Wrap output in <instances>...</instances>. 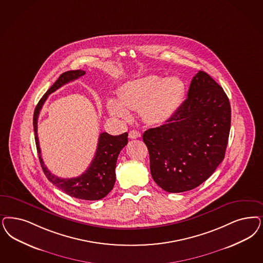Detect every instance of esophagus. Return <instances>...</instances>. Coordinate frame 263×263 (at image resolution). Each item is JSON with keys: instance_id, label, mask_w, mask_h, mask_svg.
<instances>
[{"instance_id": "esophagus-1", "label": "esophagus", "mask_w": 263, "mask_h": 263, "mask_svg": "<svg viewBox=\"0 0 263 263\" xmlns=\"http://www.w3.org/2000/svg\"><path fill=\"white\" fill-rule=\"evenodd\" d=\"M140 137H141V133L138 132L136 130H131V131L129 132V138H130V139H138V138H140Z\"/></svg>"}]
</instances>
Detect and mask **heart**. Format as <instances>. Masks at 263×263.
Wrapping results in <instances>:
<instances>
[{"label": "heart", "mask_w": 263, "mask_h": 263, "mask_svg": "<svg viewBox=\"0 0 263 263\" xmlns=\"http://www.w3.org/2000/svg\"><path fill=\"white\" fill-rule=\"evenodd\" d=\"M185 86L181 79L171 77L164 79L147 76L127 82L118 92V99L109 100V111L116 118H130V110L141 109L146 122L160 124L172 118L179 109L184 95Z\"/></svg>", "instance_id": "1"}]
</instances>
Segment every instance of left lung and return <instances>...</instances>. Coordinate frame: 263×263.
I'll list each match as a JSON object with an SVG mask.
<instances>
[{
  "instance_id": "obj_1",
  "label": "left lung",
  "mask_w": 263,
  "mask_h": 263,
  "mask_svg": "<svg viewBox=\"0 0 263 263\" xmlns=\"http://www.w3.org/2000/svg\"><path fill=\"white\" fill-rule=\"evenodd\" d=\"M230 122L226 92L199 71L191 81L187 99L172 118L143 134L154 181L173 193L191 191L206 181L224 158Z\"/></svg>"
}]
</instances>
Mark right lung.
Instances as JSON below:
<instances>
[{
    "mask_svg": "<svg viewBox=\"0 0 263 263\" xmlns=\"http://www.w3.org/2000/svg\"><path fill=\"white\" fill-rule=\"evenodd\" d=\"M85 73L82 70L65 72L58 78L53 85L46 91V94L39 101L33 117V125L35 131L36 151L40 163L48 181L66 194L78 199L99 200L108 195L114 189L116 182V167L118 154L128 143V134L123 133L118 136H111L106 132L100 134L96 154L90 166L85 172L77 178L61 179L49 172L42 158L41 147L37 138V118L48 95L57 90L68 82L78 80Z\"/></svg>",
    "mask_w": 263,
    "mask_h": 263,
    "instance_id": "obj_1",
    "label": "right lung"
}]
</instances>
